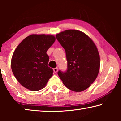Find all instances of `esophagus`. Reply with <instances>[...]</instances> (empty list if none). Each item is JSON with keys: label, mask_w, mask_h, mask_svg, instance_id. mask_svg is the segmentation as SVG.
<instances>
[{"label": "esophagus", "mask_w": 121, "mask_h": 121, "mask_svg": "<svg viewBox=\"0 0 121 121\" xmlns=\"http://www.w3.org/2000/svg\"><path fill=\"white\" fill-rule=\"evenodd\" d=\"M53 71H54V72L55 73H56L57 72H58V68H54V69H53Z\"/></svg>", "instance_id": "1"}]
</instances>
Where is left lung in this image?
<instances>
[{"mask_svg":"<svg viewBox=\"0 0 121 121\" xmlns=\"http://www.w3.org/2000/svg\"><path fill=\"white\" fill-rule=\"evenodd\" d=\"M56 37L65 50L68 63L66 72L58 73L63 84L75 92L87 89L100 70V56L95 43L86 34L77 30H66L57 34Z\"/></svg>","mask_w":121,"mask_h":121,"instance_id":"left-lung-1","label":"left lung"}]
</instances>
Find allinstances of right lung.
<instances>
[{
	"label": "right lung",
	"instance_id": "1",
	"mask_svg": "<svg viewBox=\"0 0 121 121\" xmlns=\"http://www.w3.org/2000/svg\"><path fill=\"white\" fill-rule=\"evenodd\" d=\"M56 40L52 35L32 34L25 38L14 51L11 68L18 82L32 91L43 89L53 70L48 67L46 52Z\"/></svg>",
	"mask_w": 121,
	"mask_h": 121
}]
</instances>
